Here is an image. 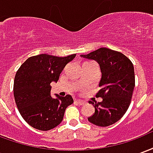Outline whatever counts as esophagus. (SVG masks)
I'll list each match as a JSON object with an SVG mask.
<instances>
[{
	"mask_svg": "<svg viewBox=\"0 0 153 153\" xmlns=\"http://www.w3.org/2000/svg\"><path fill=\"white\" fill-rule=\"evenodd\" d=\"M75 102H76L77 104H79V105H84V104H85V102L81 101V100H75Z\"/></svg>",
	"mask_w": 153,
	"mask_h": 153,
	"instance_id": "34e87169",
	"label": "esophagus"
}]
</instances>
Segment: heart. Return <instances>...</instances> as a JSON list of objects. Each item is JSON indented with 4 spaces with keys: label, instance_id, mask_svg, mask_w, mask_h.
Here are the masks:
<instances>
[{
    "label": "heart",
    "instance_id": "b5f03b06",
    "mask_svg": "<svg viewBox=\"0 0 153 153\" xmlns=\"http://www.w3.org/2000/svg\"><path fill=\"white\" fill-rule=\"evenodd\" d=\"M85 63H88V62H85Z\"/></svg>",
    "mask_w": 153,
    "mask_h": 153
}]
</instances>
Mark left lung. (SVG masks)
<instances>
[{
  "mask_svg": "<svg viewBox=\"0 0 153 153\" xmlns=\"http://www.w3.org/2000/svg\"><path fill=\"white\" fill-rule=\"evenodd\" d=\"M81 56L96 60L102 72L99 82L101 89L96 97H102V101H90L95 112L88 120L93 125L102 127L113 125L123 117L131 102L135 86L133 63L121 52L105 47Z\"/></svg>",
  "mask_w": 153,
  "mask_h": 153,
  "instance_id": "8db88e82",
  "label": "left lung"
}]
</instances>
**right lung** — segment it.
<instances>
[{"mask_svg":"<svg viewBox=\"0 0 153 153\" xmlns=\"http://www.w3.org/2000/svg\"><path fill=\"white\" fill-rule=\"evenodd\" d=\"M75 56H33L17 70L14 81L15 103L23 119L33 128L47 131L56 127L67 106L74 102L70 95L52 98L50 93L51 83L58 81L61 71Z\"/></svg>","mask_w":153,"mask_h":153,"instance_id":"add662e5","label":"right lung"}]
</instances>
